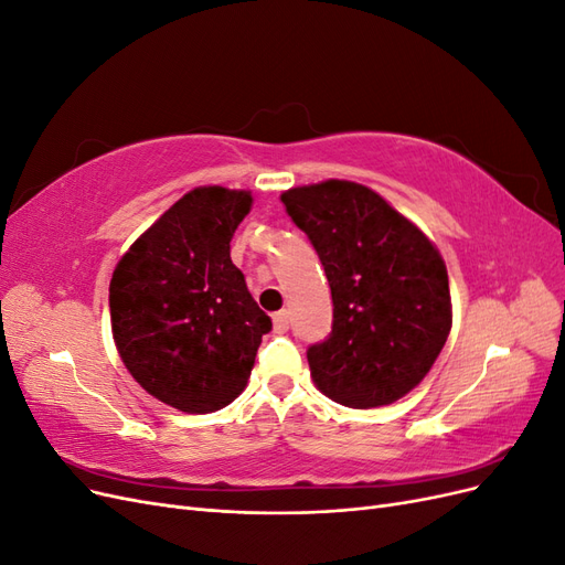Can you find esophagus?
<instances>
[{
    "instance_id": "obj_1",
    "label": "esophagus",
    "mask_w": 565,
    "mask_h": 565,
    "mask_svg": "<svg viewBox=\"0 0 565 565\" xmlns=\"http://www.w3.org/2000/svg\"><path fill=\"white\" fill-rule=\"evenodd\" d=\"M273 328H276L278 334H285L289 330V318H287V311H278L276 316H273Z\"/></svg>"
}]
</instances>
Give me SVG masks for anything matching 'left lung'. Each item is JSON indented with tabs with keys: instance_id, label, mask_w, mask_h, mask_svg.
Returning <instances> with one entry per match:
<instances>
[{
	"instance_id": "obj_1",
	"label": "left lung",
	"mask_w": 565,
	"mask_h": 565,
	"mask_svg": "<svg viewBox=\"0 0 565 565\" xmlns=\"http://www.w3.org/2000/svg\"><path fill=\"white\" fill-rule=\"evenodd\" d=\"M280 200L309 235L332 292V332L306 351L316 386L358 409L403 398L450 334L448 270L438 249L361 183L332 179Z\"/></svg>"
}]
</instances>
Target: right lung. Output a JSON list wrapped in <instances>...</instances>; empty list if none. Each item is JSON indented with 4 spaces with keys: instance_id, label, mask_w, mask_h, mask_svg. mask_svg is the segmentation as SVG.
Returning <instances> with one entry per match:
<instances>
[{
    "instance_id": "add662e5",
    "label": "right lung",
    "mask_w": 565,
    "mask_h": 565,
    "mask_svg": "<svg viewBox=\"0 0 565 565\" xmlns=\"http://www.w3.org/2000/svg\"><path fill=\"white\" fill-rule=\"evenodd\" d=\"M247 191L195 188L119 259L110 320L119 358L150 396L204 415L241 396L270 318L231 262Z\"/></svg>"
}]
</instances>
